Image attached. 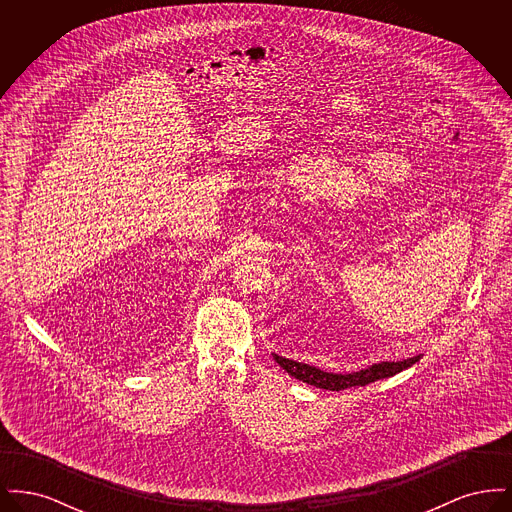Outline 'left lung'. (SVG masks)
Wrapping results in <instances>:
<instances>
[{
	"instance_id": "left-lung-1",
	"label": "left lung",
	"mask_w": 512,
	"mask_h": 512,
	"mask_svg": "<svg viewBox=\"0 0 512 512\" xmlns=\"http://www.w3.org/2000/svg\"><path fill=\"white\" fill-rule=\"evenodd\" d=\"M272 357L290 376L309 384V386H315L320 390L341 391L347 390V388H355V386H366L370 382L395 376L397 372H401V370L413 366L416 361H420L422 355H414V357L403 359V361H380V363L366 366L363 370L345 372V374L326 372V370H320L318 366L305 365V363L286 359V357L276 355V353H272Z\"/></svg>"
}]
</instances>
